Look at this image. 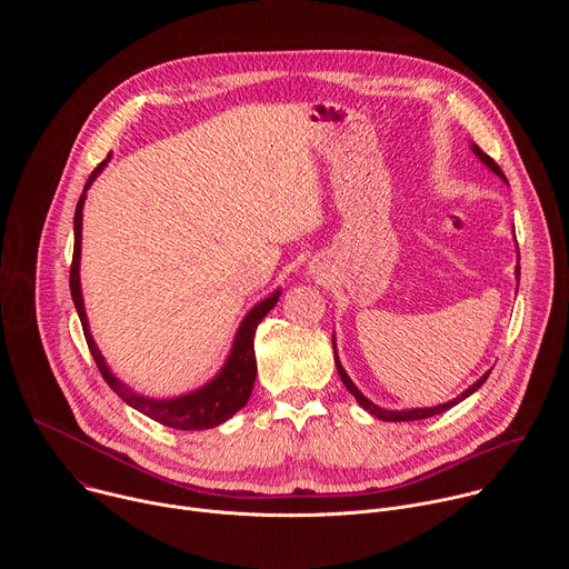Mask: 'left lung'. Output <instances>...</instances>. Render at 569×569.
I'll use <instances>...</instances> for the list:
<instances>
[{
  "instance_id": "obj_1",
  "label": "left lung",
  "mask_w": 569,
  "mask_h": 569,
  "mask_svg": "<svg viewBox=\"0 0 569 569\" xmlns=\"http://www.w3.org/2000/svg\"><path fill=\"white\" fill-rule=\"evenodd\" d=\"M472 152L483 161V164L486 167H489L493 173H498L500 178H505V173H502V169L496 164V159L493 157H489V154H486L479 146H472ZM507 180V178H505ZM518 277H520V266H518ZM333 349H336V345H333ZM336 365H338V373H340V378H342V382L347 385V389L356 396V400L362 405V408L369 412V415H373L376 419H380V421H391V423H400V421H419V419H428V417H435V415H441V412H446V410H450L452 408V405H457V402H461L463 398H468L472 391H477L481 385H483V380L486 378H489V373H483L472 387H468L461 396H457L455 400H450V402H443V405H439V408H423V410H402V412H389V410H382V408H378V405H373L371 400H367L360 391H358V387L351 382V378L347 376V371L342 369V365H340V360H338V356H336Z\"/></svg>"
}]
</instances>
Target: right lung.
Listing matches in <instances>:
<instances>
[{"label": "right lung", "instance_id": "obj_1", "mask_svg": "<svg viewBox=\"0 0 569 569\" xmlns=\"http://www.w3.org/2000/svg\"><path fill=\"white\" fill-rule=\"evenodd\" d=\"M110 157V154H108ZM108 164V159H103L101 164L92 171L86 189L92 184V180L103 171V167ZM83 202L86 196H80L78 204H76V213H73V257H71V268H69V288H71V297H73V306L78 310L80 323H83V333H86V342L92 351V358L101 371V376L106 378V382L117 391V396L121 400H126L130 408L139 410L141 415L150 417L152 421L169 426L176 430H207V428H216L220 423H224L229 417H233L240 408H246V402L252 393L254 387V378H257V358H254V333L257 327L261 323V319L274 308L279 292H274L270 299L261 301L259 306H254L248 317L242 319L240 329L236 333V342L231 349V356L227 360V365L222 367V371L216 376V380H211L209 385H204L202 389L173 398V400H152L146 396L134 393L132 389H128L126 385H121L108 369L103 356L99 353L90 329H88V317H86V308H83V295H80V279H78V261H80V227H83Z\"/></svg>", "mask_w": 569, "mask_h": 569}]
</instances>
